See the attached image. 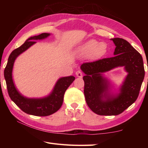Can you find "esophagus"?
<instances>
[{"mask_svg":"<svg viewBox=\"0 0 148 148\" xmlns=\"http://www.w3.org/2000/svg\"><path fill=\"white\" fill-rule=\"evenodd\" d=\"M76 76H77V77H80V78L83 77V76L82 72H81V71H76Z\"/></svg>","mask_w":148,"mask_h":148,"instance_id":"obj_1","label":"esophagus"}]
</instances>
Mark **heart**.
Wrapping results in <instances>:
<instances>
[{
  "label": "heart",
  "instance_id": "b5f03b06",
  "mask_svg": "<svg viewBox=\"0 0 148 148\" xmlns=\"http://www.w3.org/2000/svg\"><path fill=\"white\" fill-rule=\"evenodd\" d=\"M108 52V46L105 42L95 39H90L77 46L75 55L79 58H88L97 60L103 57Z\"/></svg>",
  "mask_w": 148,
  "mask_h": 148
}]
</instances>
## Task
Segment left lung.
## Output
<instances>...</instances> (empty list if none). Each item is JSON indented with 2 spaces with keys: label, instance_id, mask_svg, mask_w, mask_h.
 <instances>
[{
  "label": "left lung",
  "instance_id": "obj_1",
  "mask_svg": "<svg viewBox=\"0 0 148 148\" xmlns=\"http://www.w3.org/2000/svg\"><path fill=\"white\" fill-rule=\"evenodd\" d=\"M111 40L116 46L114 56L81 65L85 74L84 94L87 105L93 112L103 116L118 115L132 104L139 95L145 74L140 53L126 40ZM121 66L127 75L116 89L104 73Z\"/></svg>",
  "mask_w": 148,
  "mask_h": 148
}]
</instances>
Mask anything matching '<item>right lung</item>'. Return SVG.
<instances>
[{"instance_id": "add662e5", "label": "right lung", "mask_w": 148, "mask_h": 148, "mask_svg": "<svg viewBox=\"0 0 148 148\" xmlns=\"http://www.w3.org/2000/svg\"><path fill=\"white\" fill-rule=\"evenodd\" d=\"M49 33L29 37L20 47L12 51L9 56L4 70V77L9 95L16 105L27 114L37 116H46L56 112L61 108L65 91L75 79L73 76L60 77L52 91L48 95L40 98H29L22 95L16 87L12 79L14 64L19 55L35 45L37 40H43L50 36Z\"/></svg>"}]
</instances>
